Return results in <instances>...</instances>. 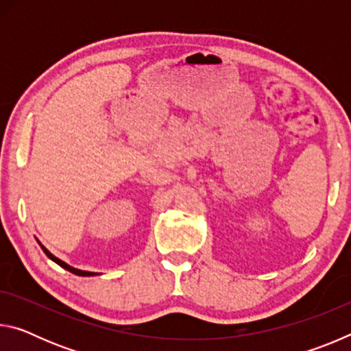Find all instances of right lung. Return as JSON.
<instances>
[{"instance_id":"obj_1","label":"right lung","mask_w":351,"mask_h":351,"mask_svg":"<svg viewBox=\"0 0 351 351\" xmlns=\"http://www.w3.org/2000/svg\"><path fill=\"white\" fill-rule=\"evenodd\" d=\"M38 241V240H37ZM38 245L41 246V249H43V252L47 255V257H49L52 261H56V263L58 265V266H62L63 269H66V271H69V272H73V274H75V276H82V277H91V276H97V272H91V271H82V269H77V268H73V266H69L68 263H64L63 260H60V258H57L54 254H51L49 251H47V249L41 245V243L38 241Z\"/></svg>"}]
</instances>
